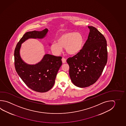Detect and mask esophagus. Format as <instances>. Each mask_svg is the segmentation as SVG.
<instances>
[{"label": "esophagus", "mask_w": 126, "mask_h": 126, "mask_svg": "<svg viewBox=\"0 0 126 126\" xmlns=\"http://www.w3.org/2000/svg\"><path fill=\"white\" fill-rule=\"evenodd\" d=\"M62 62L63 63H66V59L64 58H63L62 59Z\"/></svg>", "instance_id": "esophagus-1"}]
</instances>
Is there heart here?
I'll return each mask as SVG.
<instances>
[{
  "instance_id": "heart-1",
  "label": "heart",
  "mask_w": 126,
  "mask_h": 126,
  "mask_svg": "<svg viewBox=\"0 0 126 126\" xmlns=\"http://www.w3.org/2000/svg\"><path fill=\"white\" fill-rule=\"evenodd\" d=\"M57 42H53L50 45V49L53 53L59 55L62 48H65L69 55H76L82 49L84 39L79 32H67L60 35L58 37Z\"/></svg>"
}]
</instances>
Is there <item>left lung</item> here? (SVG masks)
I'll return each instance as SVG.
<instances>
[{"label":"left lung","mask_w":126,"mask_h":126,"mask_svg":"<svg viewBox=\"0 0 126 126\" xmlns=\"http://www.w3.org/2000/svg\"><path fill=\"white\" fill-rule=\"evenodd\" d=\"M88 27L89 34L82 49L66 60L72 82L81 88L89 87L96 82L108 61L107 44L105 37L96 28Z\"/></svg>","instance_id":"8db88e82"}]
</instances>
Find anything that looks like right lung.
Instances as JSON below:
<instances>
[{
    "label": "right lung",
    "mask_w": 126,
    "mask_h": 126,
    "mask_svg": "<svg viewBox=\"0 0 126 126\" xmlns=\"http://www.w3.org/2000/svg\"><path fill=\"white\" fill-rule=\"evenodd\" d=\"M48 32L47 28L40 32L26 33L17 44L14 51L15 66L16 72L30 89L39 92H45L53 87L58 71L62 62L61 56L46 54L38 63L30 65L23 62L19 55L21 45L29 38L41 39Z\"/></svg>",
    "instance_id": "add662e5"
}]
</instances>
